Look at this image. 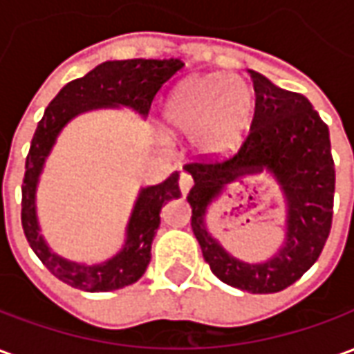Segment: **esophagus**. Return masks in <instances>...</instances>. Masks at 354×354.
Here are the masks:
<instances>
[{"label": "esophagus", "instance_id": "esophagus-1", "mask_svg": "<svg viewBox=\"0 0 354 354\" xmlns=\"http://www.w3.org/2000/svg\"><path fill=\"white\" fill-rule=\"evenodd\" d=\"M178 184H180L182 195H187V193H189V189L193 187L192 174H187V172H182V174H180V182H178Z\"/></svg>", "mask_w": 354, "mask_h": 354}]
</instances>
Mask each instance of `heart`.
<instances>
[{"mask_svg":"<svg viewBox=\"0 0 354 354\" xmlns=\"http://www.w3.org/2000/svg\"><path fill=\"white\" fill-rule=\"evenodd\" d=\"M252 115V93L243 80L222 73L184 81L167 104L172 129L195 138L208 153H223L245 134Z\"/></svg>","mask_w":354,"mask_h":354,"instance_id":"1","label":"heart"}]
</instances>
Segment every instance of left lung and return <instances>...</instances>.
I'll return each mask as SVG.
<instances>
[{"mask_svg":"<svg viewBox=\"0 0 354 354\" xmlns=\"http://www.w3.org/2000/svg\"><path fill=\"white\" fill-rule=\"evenodd\" d=\"M250 77L256 93L250 131L231 155L185 162L195 182L187 203L192 230L212 273L250 294H273L294 284L326 245L334 216L335 169L330 132L311 102L304 94L277 87L258 72L250 70ZM263 169L274 174L287 195V243L266 264H245L209 237L204 214L225 185Z\"/></svg>","mask_w":354,"mask_h":354,"instance_id":"left-lung-1","label":"left lung"}]
</instances>
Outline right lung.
<instances>
[{
  "instance_id": "1",
  "label": "right lung",
  "mask_w": 354,
  "mask_h": 354,
  "mask_svg": "<svg viewBox=\"0 0 354 354\" xmlns=\"http://www.w3.org/2000/svg\"><path fill=\"white\" fill-rule=\"evenodd\" d=\"M182 68L184 62L178 58L109 60L96 66L85 77L70 81L45 109L26 157L20 220L32 250L58 281L85 292H111L138 281L151 260L149 250L155 231L161 223L162 205L182 195L178 185L180 172H172L162 184L144 187L132 210L127 227V243L121 252L100 266H80L62 260L45 245L35 218V185L58 132L77 113L106 106H129L146 117L157 93Z\"/></svg>"
}]
</instances>
